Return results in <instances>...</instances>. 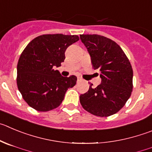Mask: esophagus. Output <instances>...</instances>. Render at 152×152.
Masks as SVG:
<instances>
[{
    "label": "esophagus",
    "instance_id": "1",
    "mask_svg": "<svg viewBox=\"0 0 152 152\" xmlns=\"http://www.w3.org/2000/svg\"><path fill=\"white\" fill-rule=\"evenodd\" d=\"M81 81H83V79L81 77H78V82H81Z\"/></svg>",
    "mask_w": 152,
    "mask_h": 152
}]
</instances>
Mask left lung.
Masks as SVG:
<instances>
[{
	"label": "left lung",
	"mask_w": 152,
	"mask_h": 152,
	"mask_svg": "<svg viewBox=\"0 0 152 152\" xmlns=\"http://www.w3.org/2000/svg\"><path fill=\"white\" fill-rule=\"evenodd\" d=\"M94 69L100 72L101 83L79 97L88 113L107 117L122 108L133 90V69L121 48L112 39L97 34H82Z\"/></svg>",
	"instance_id": "left-lung-1"
}]
</instances>
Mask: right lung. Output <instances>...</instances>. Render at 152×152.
Listing matches in <instances>:
<instances>
[{
    "label": "right lung",
    "mask_w": 152,
    "mask_h": 152,
    "mask_svg": "<svg viewBox=\"0 0 152 152\" xmlns=\"http://www.w3.org/2000/svg\"><path fill=\"white\" fill-rule=\"evenodd\" d=\"M79 39L77 35L44 34L34 38L22 52L17 64V86L23 99L39 112L57 108L77 77H64L55 67L65 59L68 46Z\"/></svg>",
    "instance_id": "add662e5"
}]
</instances>
